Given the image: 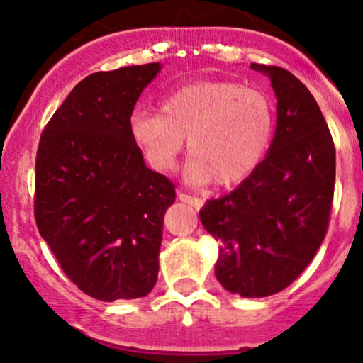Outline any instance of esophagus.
Returning <instances> with one entry per match:
<instances>
[{"label": "esophagus", "instance_id": "1", "mask_svg": "<svg viewBox=\"0 0 363 363\" xmlns=\"http://www.w3.org/2000/svg\"><path fill=\"white\" fill-rule=\"evenodd\" d=\"M177 197L179 199L182 201V203H188V204H191V206L195 208V210H199V208H203V204H204V201L201 199V197H195V195H190V194H186V191H179L177 194Z\"/></svg>", "mask_w": 363, "mask_h": 363}]
</instances>
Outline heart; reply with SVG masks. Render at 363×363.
Instances as JSON below:
<instances>
[{"instance_id":"obj_1","label":"heart","mask_w":363,"mask_h":363,"mask_svg":"<svg viewBox=\"0 0 363 363\" xmlns=\"http://www.w3.org/2000/svg\"><path fill=\"white\" fill-rule=\"evenodd\" d=\"M274 111L269 96L234 80H204L166 94L162 111L135 109L129 133L157 172H172L188 138V177L238 184L254 173L270 146Z\"/></svg>"}]
</instances>
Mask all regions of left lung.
Masks as SVG:
<instances>
[{"label": "left lung", "instance_id": "8db88e82", "mask_svg": "<svg viewBox=\"0 0 363 363\" xmlns=\"http://www.w3.org/2000/svg\"><path fill=\"white\" fill-rule=\"evenodd\" d=\"M269 74L277 99L272 146L234 191L208 201L204 228L220 242L217 281L228 292L263 298L291 285L329 228L336 150L311 91L283 67Z\"/></svg>", "mask_w": 363, "mask_h": 363}]
</instances>
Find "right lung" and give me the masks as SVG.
<instances>
[{"mask_svg":"<svg viewBox=\"0 0 363 363\" xmlns=\"http://www.w3.org/2000/svg\"><path fill=\"white\" fill-rule=\"evenodd\" d=\"M160 64L93 72L42 131L34 217L65 276L94 299L150 294L175 184L146 168L129 116Z\"/></svg>","mask_w":363,"mask_h":363,"instance_id":"obj_1","label":"right lung"}]
</instances>
